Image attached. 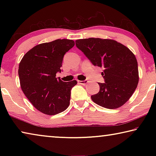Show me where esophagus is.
I'll return each mask as SVG.
<instances>
[{
    "label": "esophagus",
    "instance_id": "1",
    "mask_svg": "<svg viewBox=\"0 0 156 156\" xmlns=\"http://www.w3.org/2000/svg\"><path fill=\"white\" fill-rule=\"evenodd\" d=\"M78 83H79V84H83V85H86V84L89 83V81H88L87 80H79Z\"/></svg>",
    "mask_w": 156,
    "mask_h": 156
}]
</instances>
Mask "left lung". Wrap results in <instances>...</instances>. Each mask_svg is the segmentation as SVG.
Instances as JSON below:
<instances>
[{"label": "left lung", "mask_w": 156, "mask_h": 156, "mask_svg": "<svg viewBox=\"0 0 156 156\" xmlns=\"http://www.w3.org/2000/svg\"><path fill=\"white\" fill-rule=\"evenodd\" d=\"M76 45L94 66L103 67L105 83L91 100L102 107L122 106L133 95L139 81L138 62L128 47L112 39L89 38L76 41Z\"/></svg>", "instance_id": "obj_1"}]
</instances>
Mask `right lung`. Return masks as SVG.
Masks as SVG:
<instances>
[{"mask_svg": "<svg viewBox=\"0 0 156 156\" xmlns=\"http://www.w3.org/2000/svg\"><path fill=\"white\" fill-rule=\"evenodd\" d=\"M68 39L39 44L28 51L18 67L20 87L33 106L46 115H56L70 103L71 89L77 81L63 82L56 78L63 56L74 46Z\"/></svg>", "mask_w": 156, "mask_h": 156, "instance_id": "right-lung-1", "label": "right lung"}]
</instances>
